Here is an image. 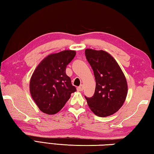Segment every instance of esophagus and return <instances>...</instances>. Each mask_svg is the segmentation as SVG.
<instances>
[{"label":"esophagus","instance_id":"34e87169","mask_svg":"<svg viewBox=\"0 0 154 154\" xmlns=\"http://www.w3.org/2000/svg\"><path fill=\"white\" fill-rule=\"evenodd\" d=\"M77 90L78 91H83V85H80L77 88Z\"/></svg>","mask_w":154,"mask_h":154}]
</instances>
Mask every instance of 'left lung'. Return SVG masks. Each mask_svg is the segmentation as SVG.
<instances>
[{
  "label": "left lung",
  "mask_w": 154,
  "mask_h": 154,
  "mask_svg": "<svg viewBox=\"0 0 154 154\" xmlns=\"http://www.w3.org/2000/svg\"><path fill=\"white\" fill-rule=\"evenodd\" d=\"M85 56L94 71L96 88L88 105L98 117H107L116 113L126 100L128 84L120 66L108 52L86 49Z\"/></svg>",
  "instance_id": "obj_1"
}]
</instances>
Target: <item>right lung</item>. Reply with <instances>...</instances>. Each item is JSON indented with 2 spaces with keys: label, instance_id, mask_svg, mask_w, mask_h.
I'll return each instance as SVG.
<instances>
[{
  "label": "right lung",
  "instance_id": "right-lung-1",
  "mask_svg": "<svg viewBox=\"0 0 154 154\" xmlns=\"http://www.w3.org/2000/svg\"><path fill=\"white\" fill-rule=\"evenodd\" d=\"M76 55L74 50L51 54L37 65L31 76L30 92L38 109L54 115L63 108L76 88L66 74V68Z\"/></svg>",
  "mask_w": 154,
  "mask_h": 154
}]
</instances>
